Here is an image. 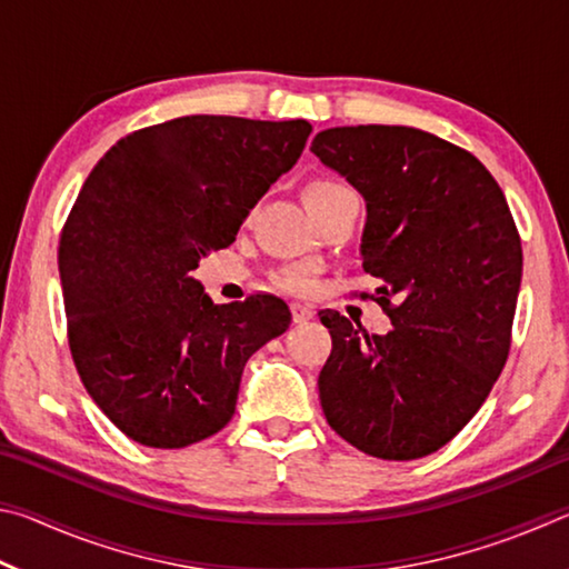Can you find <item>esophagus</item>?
<instances>
[{
  "mask_svg": "<svg viewBox=\"0 0 569 569\" xmlns=\"http://www.w3.org/2000/svg\"><path fill=\"white\" fill-rule=\"evenodd\" d=\"M291 313H293V323H306L313 319V308L306 303H291Z\"/></svg>",
  "mask_w": 569,
  "mask_h": 569,
  "instance_id": "obj_1",
  "label": "esophagus"
}]
</instances>
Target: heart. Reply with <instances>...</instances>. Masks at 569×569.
Segmentation results:
<instances>
[{
  "label": "heart",
  "mask_w": 569,
  "mask_h": 569,
  "mask_svg": "<svg viewBox=\"0 0 569 569\" xmlns=\"http://www.w3.org/2000/svg\"><path fill=\"white\" fill-rule=\"evenodd\" d=\"M356 192L343 186L341 180H333V178H319V180H311L308 186L303 188V203L306 208L311 210L313 218L321 213V210L331 208L339 203L343 198H351ZM271 281L276 288H281L286 293H311L313 286H316V273L313 268H306V266H288V268H278V271L271 276Z\"/></svg>",
  "instance_id": "obj_1"
}]
</instances>
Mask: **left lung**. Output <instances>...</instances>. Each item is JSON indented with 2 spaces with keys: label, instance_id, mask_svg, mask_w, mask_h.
<instances>
[{
  "label": "left lung",
  "instance_id": "8db88e82",
  "mask_svg": "<svg viewBox=\"0 0 569 569\" xmlns=\"http://www.w3.org/2000/svg\"><path fill=\"white\" fill-rule=\"evenodd\" d=\"M311 152L369 210L361 291L391 331L359 333L321 311L331 353L319 373L326 421L363 455L409 461L455 439L502 373L522 281V240L502 188L469 150L403 124H351Z\"/></svg>",
  "mask_w": 569,
  "mask_h": 569
}]
</instances>
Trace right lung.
I'll use <instances>...</instances> for the list:
<instances>
[{"label": "right lung", "mask_w": 569, "mask_h": 569, "mask_svg": "<svg viewBox=\"0 0 569 569\" xmlns=\"http://www.w3.org/2000/svg\"><path fill=\"white\" fill-rule=\"evenodd\" d=\"M306 120L188 114L124 134L84 180L60 236L67 341L124 437L182 449L233 419L240 373L291 311L256 293L216 306L190 273L306 148Z\"/></svg>", "instance_id": "add662e5"}]
</instances>
